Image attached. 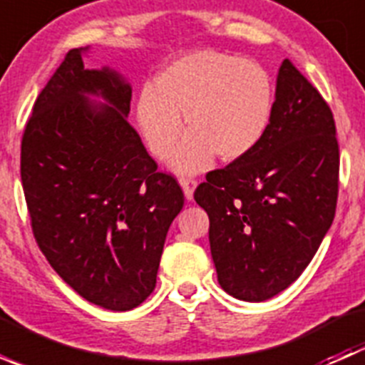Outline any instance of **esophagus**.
<instances>
[{
    "label": "esophagus",
    "mask_w": 365,
    "mask_h": 365,
    "mask_svg": "<svg viewBox=\"0 0 365 365\" xmlns=\"http://www.w3.org/2000/svg\"><path fill=\"white\" fill-rule=\"evenodd\" d=\"M180 185H182V189H183V194H185V197L187 200H192L194 197V189H196V185H197V182L194 178H185V176H182V178H180Z\"/></svg>",
    "instance_id": "34e87169"
}]
</instances>
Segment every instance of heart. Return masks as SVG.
<instances>
[{
	"mask_svg": "<svg viewBox=\"0 0 365 365\" xmlns=\"http://www.w3.org/2000/svg\"><path fill=\"white\" fill-rule=\"evenodd\" d=\"M274 86L256 61L219 51H194L168 65L138 98L139 128L152 153L165 159L183 130L190 134L176 150L173 168L197 173L220 160L247 157L270 123Z\"/></svg>",
	"mask_w": 365,
	"mask_h": 365,
	"instance_id": "b5f03b06",
	"label": "heart"
}]
</instances>
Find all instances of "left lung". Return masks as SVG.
Wrapping results in <instances>:
<instances>
[{
    "instance_id": "obj_1",
    "label": "left lung",
    "mask_w": 365,
    "mask_h": 365,
    "mask_svg": "<svg viewBox=\"0 0 365 365\" xmlns=\"http://www.w3.org/2000/svg\"><path fill=\"white\" fill-rule=\"evenodd\" d=\"M337 192L334 114L284 60L259 145L210 171L194 192L208 213L210 251L224 292L263 302L295 282L332 226Z\"/></svg>"
}]
</instances>
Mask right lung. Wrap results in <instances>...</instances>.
I'll list each match as a JSON object with an SVG mask.
<instances>
[{
    "label": "right lung",
    "instance_id": "obj_1",
    "mask_svg": "<svg viewBox=\"0 0 365 365\" xmlns=\"http://www.w3.org/2000/svg\"><path fill=\"white\" fill-rule=\"evenodd\" d=\"M84 51L70 49L36 97L21 180L33 237L56 274L91 304L128 311L155 288L183 192L127 121L130 84L108 67L84 68Z\"/></svg>",
    "mask_w": 365,
    "mask_h": 365
}]
</instances>
